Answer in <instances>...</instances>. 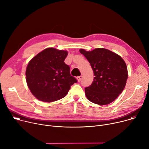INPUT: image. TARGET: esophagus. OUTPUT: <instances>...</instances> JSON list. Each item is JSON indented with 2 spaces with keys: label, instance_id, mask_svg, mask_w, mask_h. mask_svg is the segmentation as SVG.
<instances>
[{
  "label": "esophagus",
  "instance_id": "1",
  "mask_svg": "<svg viewBox=\"0 0 149 149\" xmlns=\"http://www.w3.org/2000/svg\"><path fill=\"white\" fill-rule=\"evenodd\" d=\"M82 77H83V76H78V77H77V81H78V82H81V80H82Z\"/></svg>",
  "mask_w": 149,
  "mask_h": 149
}]
</instances>
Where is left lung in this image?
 Returning <instances> with one entry per match:
<instances>
[{"instance_id":"obj_1","label":"left lung","mask_w":149,"mask_h":149,"mask_svg":"<svg viewBox=\"0 0 149 149\" xmlns=\"http://www.w3.org/2000/svg\"><path fill=\"white\" fill-rule=\"evenodd\" d=\"M79 51L88 60L95 76L92 84L85 88L86 98L99 105L111 103L125 88L128 76L127 64L120 55L105 48Z\"/></svg>"}]
</instances>
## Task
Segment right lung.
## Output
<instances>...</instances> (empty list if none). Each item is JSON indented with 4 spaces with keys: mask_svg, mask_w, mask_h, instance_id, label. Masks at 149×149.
Returning a JSON list of instances; mask_svg holds the SVG:
<instances>
[{
    "mask_svg": "<svg viewBox=\"0 0 149 149\" xmlns=\"http://www.w3.org/2000/svg\"><path fill=\"white\" fill-rule=\"evenodd\" d=\"M68 52L46 48L29 61L26 71V82L38 100L51 102L64 98L77 82L70 75V67L64 62Z\"/></svg>",
    "mask_w": 149,
    "mask_h": 149,
    "instance_id": "1",
    "label": "right lung"
}]
</instances>
